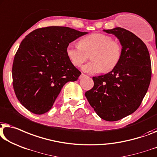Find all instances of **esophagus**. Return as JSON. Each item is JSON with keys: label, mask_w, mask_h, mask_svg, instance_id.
<instances>
[{"label": "esophagus", "mask_w": 157, "mask_h": 157, "mask_svg": "<svg viewBox=\"0 0 157 157\" xmlns=\"http://www.w3.org/2000/svg\"><path fill=\"white\" fill-rule=\"evenodd\" d=\"M86 77H87L86 75H85L84 74H81V76H79V78H86Z\"/></svg>", "instance_id": "esophagus-1"}]
</instances>
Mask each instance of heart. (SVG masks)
Listing matches in <instances>:
<instances>
[{
    "instance_id": "obj_1",
    "label": "heart",
    "mask_w": 157,
    "mask_h": 157,
    "mask_svg": "<svg viewBox=\"0 0 157 157\" xmlns=\"http://www.w3.org/2000/svg\"><path fill=\"white\" fill-rule=\"evenodd\" d=\"M66 53L75 67H81L91 54V62L82 67L87 74L110 71L117 67L122 56V47L110 35L94 33L82 38L79 44H69Z\"/></svg>"
}]
</instances>
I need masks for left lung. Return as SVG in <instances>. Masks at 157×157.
<instances>
[{
    "instance_id": "left-lung-1",
    "label": "left lung",
    "mask_w": 157,
    "mask_h": 157,
    "mask_svg": "<svg viewBox=\"0 0 157 157\" xmlns=\"http://www.w3.org/2000/svg\"><path fill=\"white\" fill-rule=\"evenodd\" d=\"M103 31L119 40L121 59L109 73L93 77L94 87L85 95L100 117L117 121L140 107L151 81V59L146 44L135 34L121 28Z\"/></svg>"
}]
</instances>
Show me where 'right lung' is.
Wrapping results in <instances>:
<instances>
[{
	"label": "right lung",
	"mask_w": 157,
	"mask_h": 157,
	"mask_svg": "<svg viewBox=\"0 0 157 157\" xmlns=\"http://www.w3.org/2000/svg\"><path fill=\"white\" fill-rule=\"evenodd\" d=\"M88 33L67 27L35 29L20 43L13 60V85L18 101L37 115L48 112L64 86L81 72L66 53L68 44Z\"/></svg>",
	"instance_id": "add662e5"
}]
</instances>
